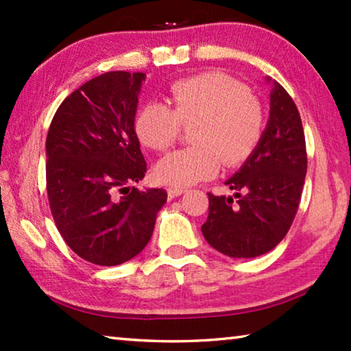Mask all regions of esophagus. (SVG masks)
I'll list each match as a JSON object with an SVG mask.
<instances>
[{
  "instance_id": "obj_1",
  "label": "esophagus",
  "mask_w": 351,
  "mask_h": 351,
  "mask_svg": "<svg viewBox=\"0 0 351 351\" xmlns=\"http://www.w3.org/2000/svg\"><path fill=\"white\" fill-rule=\"evenodd\" d=\"M184 192H186V189H182V187H173V186H170V187L167 189V195H169V198H176V197H180V195H182Z\"/></svg>"
}]
</instances>
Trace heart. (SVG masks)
<instances>
[{
	"instance_id": "1",
	"label": "heart",
	"mask_w": 351,
	"mask_h": 351,
	"mask_svg": "<svg viewBox=\"0 0 351 351\" xmlns=\"http://www.w3.org/2000/svg\"><path fill=\"white\" fill-rule=\"evenodd\" d=\"M171 110L156 102L141 106L134 130L141 144L165 152L190 132L192 147L167 154L154 167V178L173 187L210 180L221 162L235 167L251 156L261 139L265 114L257 97L239 80L221 73H206L175 82Z\"/></svg>"
}]
</instances>
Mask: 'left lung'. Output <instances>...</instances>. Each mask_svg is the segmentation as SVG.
I'll return each instance as SVG.
<instances>
[{"label": "left lung", "mask_w": 351, "mask_h": 351, "mask_svg": "<svg viewBox=\"0 0 351 351\" xmlns=\"http://www.w3.org/2000/svg\"><path fill=\"white\" fill-rule=\"evenodd\" d=\"M269 119L245 164L224 184L234 197L209 193L206 241L228 257L254 258L274 249L293 224L306 175L302 119L285 88L266 77Z\"/></svg>", "instance_id": "8db88e82"}]
</instances>
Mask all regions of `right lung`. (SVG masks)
<instances>
[{"mask_svg": "<svg viewBox=\"0 0 351 351\" xmlns=\"http://www.w3.org/2000/svg\"><path fill=\"white\" fill-rule=\"evenodd\" d=\"M145 74L112 71L63 100L46 138V189L66 245L83 260L116 266L150 241L162 189L130 184L145 176L134 119Z\"/></svg>", "mask_w": 351, "mask_h": 351, "instance_id": "obj_1", "label": "right lung"}]
</instances>
